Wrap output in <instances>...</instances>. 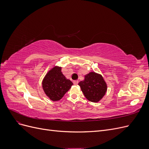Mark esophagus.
<instances>
[{
  "instance_id": "esophagus-1",
  "label": "esophagus",
  "mask_w": 149,
  "mask_h": 149,
  "mask_svg": "<svg viewBox=\"0 0 149 149\" xmlns=\"http://www.w3.org/2000/svg\"><path fill=\"white\" fill-rule=\"evenodd\" d=\"M73 83H74V84H75V85L78 84V81H77V80H75V81H73Z\"/></svg>"
}]
</instances>
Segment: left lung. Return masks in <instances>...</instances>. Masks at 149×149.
I'll return each mask as SVG.
<instances>
[{
  "label": "left lung",
  "instance_id": "8db88e82",
  "mask_svg": "<svg viewBox=\"0 0 149 149\" xmlns=\"http://www.w3.org/2000/svg\"><path fill=\"white\" fill-rule=\"evenodd\" d=\"M84 96L93 102L100 101L107 91V84L101 74L90 72L78 83Z\"/></svg>",
  "mask_w": 149,
  "mask_h": 149
}]
</instances>
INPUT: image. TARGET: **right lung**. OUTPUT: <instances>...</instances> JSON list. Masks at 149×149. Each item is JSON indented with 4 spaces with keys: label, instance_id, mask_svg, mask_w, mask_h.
<instances>
[{
    "label": "right lung",
    "instance_id": "right-lung-1",
    "mask_svg": "<svg viewBox=\"0 0 149 149\" xmlns=\"http://www.w3.org/2000/svg\"><path fill=\"white\" fill-rule=\"evenodd\" d=\"M73 83L63 74L61 67L54 66L45 76L42 88L46 95L53 101H59L68 91Z\"/></svg>",
    "mask_w": 149,
    "mask_h": 149
}]
</instances>
